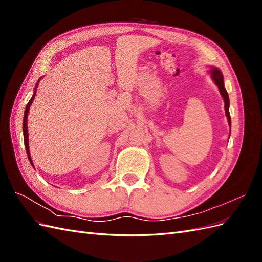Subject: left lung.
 <instances>
[{
    "instance_id": "8db88e82",
    "label": "left lung",
    "mask_w": 262,
    "mask_h": 262,
    "mask_svg": "<svg viewBox=\"0 0 262 262\" xmlns=\"http://www.w3.org/2000/svg\"><path fill=\"white\" fill-rule=\"evenodd\" d=\"M210 73H211V76L213 78L214 83L216 84V86L219 87V91L222 95V97L224 98V102H225V114H226V117H227V120H228V124L229 126H231V116H229V98H228V94L225 90L224 87V77H223V74H222L221 71L216 68H212L210 70Z\"/></svg>"
}]
</instances>
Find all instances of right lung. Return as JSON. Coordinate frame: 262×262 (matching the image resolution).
Segmentation results:
<instances>
[{
    "label": "right lung",
    "instance_id": "obj_1",
    "mask_svg": "<svg viewBox=\"0 0 262 262\" xmlns=\"http://www.w3.org/2000/svg\"><path fill=\"white\" fill-rule=\"evenodd\" d=\"M38 86V83L36 85L35 89H37ZM35 96H36V91L33 95V97L30 98V100L28 101V104L26 106V109H25V115H24V121H23V132H24V143H25V147H26V152H27V155H28V158H29V162L30 164L33 165L34 167V163L33 161H31V157H30V152H29V145H28V129H27V117H28V112H29V107L31 106V104H33V101L35 99ZM35 168V167H34Z\"/></svg>",
    "mask_w": 262,
    "mask_h": 262
}]
</instances>
